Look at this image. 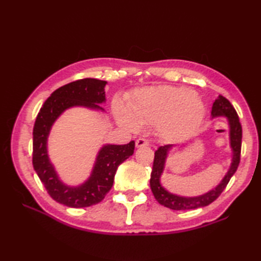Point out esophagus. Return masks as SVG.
I'll return each mask as SVG.
<instances>
[{
	"mask_svg": "<svg viewBox=\"0 0 261 261\" xmlns=\"http://www.w3.org/2000/svg\"><path fill=\"white\" fill-rule=\"evenodd\" d=\"M149 146V141L147 139H145V138H139L136 141V147L137 148H141V147H147Z\"/></svg>",
	"mask_w": 261,
	"mask_h": 261,
	"instance_id": "1",
	"label": "esophagus"
}]
</instances>
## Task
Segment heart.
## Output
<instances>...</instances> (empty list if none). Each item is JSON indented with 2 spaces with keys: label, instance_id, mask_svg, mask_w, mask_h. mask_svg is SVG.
<instances>
[{
  "label": "heart",
  "instance_id": "obj_1",
  "mask_svg": "<svg viewBox=\"0 0 261 261\" xmlns=\"http://www.w3.org/2000/svg\"><path fill=\"white\" fill-rule=\"evenodd\" d=\"M122 124L136 130L140 124L156 125L163 139L177 142L190 138L204 118V105L190 88L159 85L136 91L127 110L115 103Z\"/></svg>",
  "mask_w": 261,
  "mask_h": 261
}]
</instances>
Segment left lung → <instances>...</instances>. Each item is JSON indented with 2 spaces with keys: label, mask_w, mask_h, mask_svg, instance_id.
Listing matches in <instances>:
<instances>
[{
  "label": "left lung",
  "mask_w": 261,
  "mask_h": 261,
  "mask_svg": "<svg viewBox=\"0 0 261 261\" xmlns=\"http://www.w3.org/2000/svg\"><path fill=\"white\" fill-rule=\"evenodd\" d=\"M212 119L219 118V116H224L228 120L229 124V139H230V148L232 150V158H231V165L226 171L224 177L218 185H216L212 190L202 194L198 196H181L177 195V194L171 193L166 190L163 186L162 181H160V177H162L166 159L168 157V152L170 149L173 148L171 145H166L159 147L156 151H154V159H153V166L152 171L150 176V187L151 192L153 194L154 198L157 199L159 204L164 205V206L171 208V210H194L198 207L207 206L208 204L214 202L216 198L220 196V194L223 192L225 186L228 185L231 177L234 175L238 169V166L240 163V152H241V139H242V127L239 121V116H238L232 104L223 97L222 95H219V97L215 99L212 107V112H211Z\"/></svg>",
  "instance_id": "left-lung-1"
}]
</instances>
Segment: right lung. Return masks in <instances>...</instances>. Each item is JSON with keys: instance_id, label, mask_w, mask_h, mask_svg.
<instances>
[{"instance_id": "1", "label": "right lung", "mask_w": 261, "mask_h": 261, "mask_svg": "<svg viewBox=\"0 0 261 261\" xmlns=\"http://www.w3.org/2000/svg\"><path fill=\"white\" fill-rule=\"evenodd\" d=\"M108 82L84 79L66 84L55 91L39 111L33 126L32 165L49 195L68 207H87L99 203L113 186L119 165L135 152V141L127 145H103L97 152L88 178L80 185H67L59 178L48 154V137L55 122L66 110L81 107L104 112L98 104L107 101Z\"/></svg>"}]
</instances>
